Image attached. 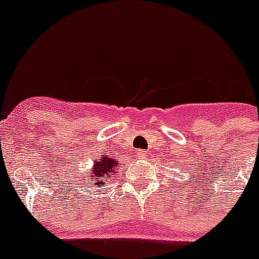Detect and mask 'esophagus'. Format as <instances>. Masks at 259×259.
Returning <instances> with one entry per match:
<instances>
[{"mask_svg":"<svg viewBox=\"0 0 259 259\" xmlns=\"http://www.w3.org/2000/svg\"><path fill=\"white\" fill-rule=\"evenodd\" d=\"M137 158L145 159L146 158V151L145 150H137Z\"/></svg>","mask_w":259,"mask_h":259,"instance_id":"1","label":"esophagus"}]
</instances>
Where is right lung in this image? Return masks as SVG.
Instances as JSON below:
<instances>
[{
    "mask_svg": "<svg viewBox=\"0 0 259 259\" xmlns=\"http://www.w3.org/2000/svg\"><path fill=\"white\" fill-rule=\"evenodd\" d=\"M118 165H119V163L115 159L103 156V159L96 160L94 163V167H92L91 172L86 173L87 176H89V182H86V184L94 185V186L97 185L99 187L105 186L106 181L110 177H113V175L115 173V169H117Z\"/></svg>",
    "mask_w": 259,
    "mask_h": 259,
    "instance_id": "add662e5",
    "label": "right lung"
}]
</instances>
